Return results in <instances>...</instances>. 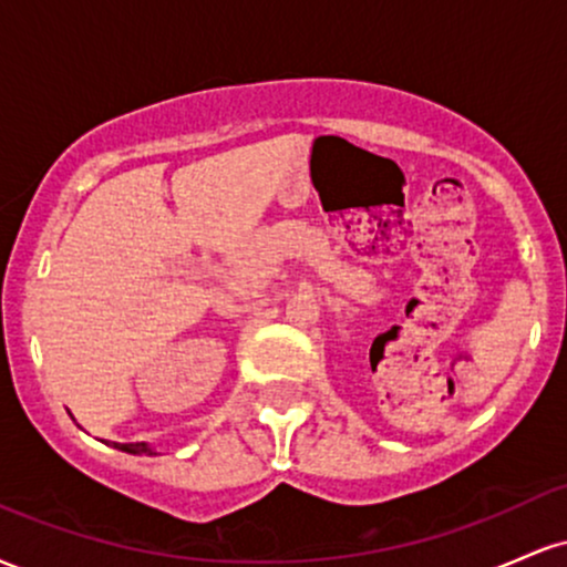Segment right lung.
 <instances>
[{
    "label": "right lung",
    "mask_w": 567,
    "mask_h": 567,
    "mask_svg": "<svg viewBox=\"0 0 567 567\" xmlns=\"http://www.w3.org/2000/svg\"><path fill=\"white\" fill-rule=\"evenodd\" d=\"M116 451H125V453H148V455H157L146 442H114Z\"/></svg>",
    "instance_id": "1"
}]
</instances>
